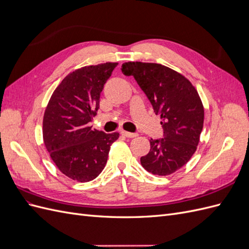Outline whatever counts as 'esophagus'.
<instances>
[{
  "instance_id": "obj_1",
  "label": "esophagus",
  "mask_w": 249,
  "mask_h": 249,
  "mask_svg": "<svg viewBox=\"0 0 249 249\" xmlns=\"http://www.w3.org/2000/svg\"><path fill=\"white\" fill-rule=\"evenodd\" d=\"M122 135L127 138H134V137L138 136L137 133H131V132H126V131H122Z\"/></svg>"
}]
</instances>
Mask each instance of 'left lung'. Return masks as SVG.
I'll use <instances>...</instances> for the list:
<instances>
[{
  "label": "left lung",
  "mask_w": 249,
  "mask_h": 249,
  "mask_svg": "<svg viewBox=\"0 0 249 249\" xmlns=\"http://www.w3.org/2000/svg\"><path fill=\"white\" fill-rule=\"evenodd\" d=\"M122 71L135 78L162 119L163 138L149 140L141 165L153 175L169 176L191 159L198 145L205 111L197 90L183 74L162 64L125 62Z\"/></svg>",
  "instance_id": "obj_1"
}]
</instances>
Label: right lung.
Returning a JSON list of instances; mask_svg holds the SVG:
<instances>
[{"mask_svg":"<svg viewBox=\"0 0 249 249\" xmlns=\"http://www.w3.org/2000/svg\"><path fill=\"white\" fill-rule=\"evenodd\" d=\"M118 63L78 69L57 86L44 111L43 142L51 159L63 175L86 183L99 177L118 133L91 129L89 123L100 108L105 83Z\"/></svg>","mask_w":249,"mask_h":249,"instance_id":"obj_1","label":"right lung"}]
</instances>
